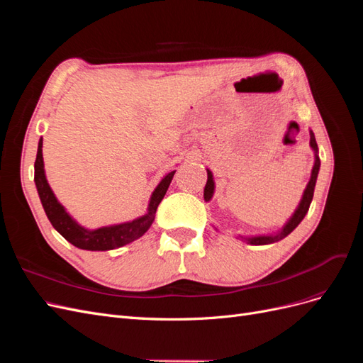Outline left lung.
I'll return each mask as SVG.
<instances>
[{
	"label": "left lung",
	"mask_w": 363,
	"mask_h": 363,
	"mask_svg": "<svg viewBox=\"0 0 363 363\" xmlns=\"http://www.w3.org/2000/svg\"><path fill=\"white\" fill-rule=\"evenodd\" d=\"M309 133H311V148H312L313 155H315V162H313V168H312V172H311V180H309V183H307V186H306L301 200H300L298 206H296L295 212L288 219L286 224H284L279 230V232H276V233L256 235V236H242V235H239V238L242 239V240H245V242H248L251 245H268V244L277 242V240H281L283 238H286L292 232V230H295V227L303 221V218L306 216L307 211H309L312 199H313V191H315V184H316V179H318V172H320V167H321V160H320V156H318V145H316L315 135H313L312 130H309ZM206 171H207V183L204 186V200L206 201H211L213 194H215V180H213L212 171L208 169V168Z\"/></svg>",
	"instance_id": "obj_1"
}]
</instances>
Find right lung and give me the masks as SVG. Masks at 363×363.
Wrapping results in <instances>:
<instances>
[{
	"label": "right lung",
	"mask_w": 363,
	"mask_h": 363,
	"mask_svg": "<svg viewBox=\"0 0 363 363\" xmlns=\"http://www.w3.org/2000/svg\"><path fill=\"white\" fill-rule=\"evenodd\" d=\"M42 142L43 139L40 138L38 144L36 162H35L36 189H38L43 211H45L50 223L65 239L68 240V242H71L74 247L80 250L107 251V250L124 247L147 233V230L151 227L152 221H155L157 207L169 188V183L174 177L175 171L164 174L163 179L156 186V189L152 191L145 215L135 218L133 221L104 225V227L91 230L80 225L75 221V219L67 212V208L60 204V201L56 199V195H54L52 189L50 188L47 175H45V168H43Z\"/></svg>",
	"instance_id": "1"
}]
</instances>
